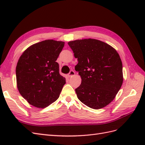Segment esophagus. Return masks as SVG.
<instances>
[{
    "instance_id": "1",
    "label": "esophagus",
    "mask_w": 145,
    "mask_h": 145,
    "mask_svg": "<svg viewBox=\"0 0 145 145\" xmlns=\"http://www.w3.org/2000/svg\"><path fill=\"white\" fill-rule=\"evenodd\" d=\"M75 75V72H74V71H71L69 72V73L68 74V77H72V76H74Z\"/></svg>"
}]
</instances>
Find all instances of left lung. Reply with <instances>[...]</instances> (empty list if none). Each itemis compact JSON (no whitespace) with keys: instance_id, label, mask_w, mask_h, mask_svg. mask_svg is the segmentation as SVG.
Instances as JSON below:
<instances>
[{"instance_id":"obj_1","label":"left lung","mask_w":145,"mask_h":145,"mask_svg":"<svg viewBox=\"0 0 145 145\" xmlns=\"http://www.w3.org/2000/svg\"><path fill=\"white\" fill-rule=\"evenodd\" d=\"M77 58L75 67L82 78L76 89L78 99L91 108H104L115 99L123 81L122 62L117 51L94 39L68 43Z\"/></svg>"}]
</instances>
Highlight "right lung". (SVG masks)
<instances>
[{"instance_id": "add662e5", "label": "right lung", "mask_w": 145, "mask_h": 145, "mask_svg": "<svg viewBox=\"0 0 145 145\" xmlns=\"http://www.w3.org/2000/svg\"><path fill=\"white\" fill-rule=\"evenodd\" d=\"M64 45L62 41L45 40L31 45L20 57L17 87L32 106L45 108L59 97L66 80L59 74L56 60Z\"/></svg>"}]
</instances>
